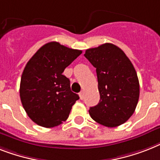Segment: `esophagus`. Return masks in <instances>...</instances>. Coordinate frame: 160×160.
I'll return each mask as SVG.
<instances>
[{
	"label": "esophagus",
	"instance_id": "esophagus-1",
	"mask_svg": "<svg viewBox=\"0 0 160 160\" xmlns=\"http://www.w3.org/2000/svg\"><path fill=\"white\" fill-rule=\"evenodd\" d=\"M79 95H80V99H82V98H84V92H83V91H81V92H80V93H79Z\"/></svg>",
	"mask_w": 160,
	"mask_h": 160
}]
</instances>
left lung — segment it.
Instances as JSON below:
<instances>
[{
	"mask_svg": "<svg viewBox=\"0 0 160 160\" xmlns=\"http://www.w3.org/2000/svg\"><path fill=\"white\" fill-rule=\"evenodd\" d=\"M84 57L96 68L100 100L89 115L102 126L123 124L134 113L140 84L133 65L124 52L112 43L87 49Z\"/></svg>",
	"mask_w": 160,
	"mask_h": 160,
	"instance_id": "left-lung-1",
	"label": "left lung"
}]
</instances>
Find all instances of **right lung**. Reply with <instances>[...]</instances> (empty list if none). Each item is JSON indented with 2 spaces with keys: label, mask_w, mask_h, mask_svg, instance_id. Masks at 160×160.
<instances>
[{
  "label": "right lung",
  "mask_w": 160,
  "mask_h": 160,
  "mask_svg": "<svg viewBox=\"0 0 160 160\" xmlns=\"http://www.w3.org/2000/svg\"><path fill=\"white\" fill-rule=\"evenodd\" d=\"M82 51L59 42H48L27 62L20 80L19 96L31 120L50 128L67 120L80 97L71 91L63 71Z\"/></svg>",
  "instance_id": "add662e5"
}]
</instances>
